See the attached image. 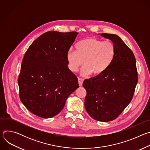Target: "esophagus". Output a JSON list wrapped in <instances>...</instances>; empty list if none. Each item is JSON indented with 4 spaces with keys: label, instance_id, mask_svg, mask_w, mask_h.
Instances as JSON below:
<instances>
[{
    "label": "esophagus",
    "instance_id": "34e87169",
    "mask_svg": "<svg viewBox=\"0 0 150 150\" xmlns=\"http://www.w3.org/2000/svg\"><path fill=\"white\" fill-rule=\"evenodd\" d=\"M83 79L78 78V83H79V86H82V83H83Z\"/></svg>",
    "mask_w": 150,
    "mask_h": 150
}]
</instances>
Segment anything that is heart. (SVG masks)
<instances>
[{"instance_id": "1", "label": "heart", "mask_w": 150, "mask_h": 150, "mask_svg": "<svg viewBox=\"0 0 150 150\" xmlns=\"http://www.w3.org/2000/svg\"><path fill=\"white\" fill-rule=\"evenodd\" d=\"M75 51L69 50L67 58L69 69L76 72L82 65L81 71L82 76L93 74L95 76L103 74L110 67L116 56V47L110 41L89 37L78 42Z\"/></svg>"}]
</instances>
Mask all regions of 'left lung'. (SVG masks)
Returning <instances> with one entry per match:
<instances>
[{"instance_id":"1","label":"left lung","mask_w":150,"mask_h":150,"mask_svg":"<svg viewBox=\"0 0 150 150\" xmlns=\"http://www.w3.org/2000/svg\"><path fill=\"white\" fill-rule=\"evenodd\" d=\"M116 47V56L103 74L85 79L84 105L88 115L100 122L116 119L131 101L138 82L136 60L132 50L117 35L103 33Z\"/></svg>"}]
</instances>
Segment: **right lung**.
<instances>
[{
	"label": "right lung",
	"mask_w": 150,
	"mask_h": 150,
	"mask_svg": "<svg viewBox=\"0 0 150 150\" xmlns=\"http://www.w3.org/2000/svg\"><path fill=\"white\" fill-rule=\"evenodd\" d=\"M78 33L50 31L33 41L24 56L18 79L20 100L31 113L52 117L79 87L67 55Z\"/></svg>",
	"instance_id": "add662e5"
}]
</instances>
